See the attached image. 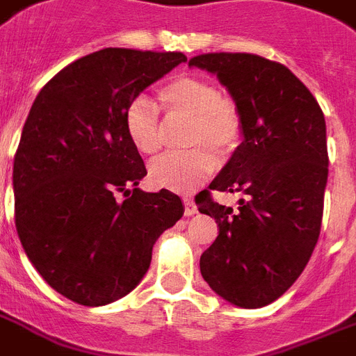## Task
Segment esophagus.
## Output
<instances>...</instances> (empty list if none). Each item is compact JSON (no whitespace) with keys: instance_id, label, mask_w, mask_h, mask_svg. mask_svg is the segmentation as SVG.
<instances>
[{"instance_id":"esophagus-1","label":"esophagus","mask_w":356,"mask_h":356,"mask_svg":"<svg viewBox=\"0 0 356 356\" xmlns=\"http://www.w3.org/2000/svg\"><path fill=\"white\" fill-rule=\"evenodd\" d=\"M183 202H184V215H188V217H190V215H195L197 213V206H195V202L192 201V199H188V197H184Z\"/></svg>"}]
</instances>
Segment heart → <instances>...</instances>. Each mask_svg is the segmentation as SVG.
<instances>
[{
  "instance_id": "b5f03b06",
  "label": "heart",
  "mask_w": 356,
  "mask_h": 356,
  "mask_svg": "<svg viewBox=\"0 0 356 356\" xmlns=\"http://www.w3.org/2000/svg\"><path fill=\"white\" fill-rule=\"evenodd\" d=\"M168 124L188 122L184 143L193 146L183 154L164 155L150 164L152 184L172 192H192L217 166L213 152L226 157L238 148L244 136L243 113L232 97L220 94L208 77H175L157 92ZM166 122L146 97H136L124 115L127 136L139 154H159L166 145Z\"/></svg>"
}]
</instances>
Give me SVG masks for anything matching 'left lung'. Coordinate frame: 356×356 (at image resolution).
<instances>
[{"label":"left lung","instance_id":"obj_1","mask_svg":"<svg viewBox=\"0 0 356 356\" xmlns=\"http://www.w3.org/2000/svg\"><path fill=\"white\" fill-rule=\"evenodd\" d=\"M188 65L217 74L244 121V141L210 184L243 193L238 208L219 204L210 190L195 201L219 226L201 273L228 302L262 307L291 288L318 241L330 161L324 113L282 63L211 52Z\"/></svg>","mask_w":356,"mask_h":356}]
</instances>
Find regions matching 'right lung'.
Masks as SVG:
<instances>
[{"mask_svg":"<svg viewBox=\"0 0 356 356\" xmlns=\"http://www.w3.org/2000/svg\"><path fill=\"white\" fill-rule=\"evenodd\" d=\"M183 61V52L88 54L41 88L26 118L12 173L17 235L41 277L81 306L132 291L155 241L183 217L175 193L136 188L146 168L124 127L128 104Z\"/></svg>","mask_w":356,"mask_h":356,"instance_id":"add662e5","label":"right lung"}]
</instances>
